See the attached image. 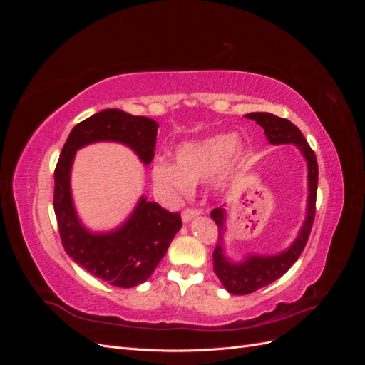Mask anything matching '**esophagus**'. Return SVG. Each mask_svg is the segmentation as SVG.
<instances>
[{
    "instance_id": "34e87169",
    "label": "esophagus",
    "mask_w": 365,
    "mask_h": 365,
    "mask_svg": "<svg viewBox=\"0 0 365 365\" xmlns=\"http://www.w3.org/2000/svg\"><path fill=\"white\" fill-rule=\"evenodd\" d=\"M197 215H201V210L193 208V207H187V208L182 210V215L181 216H182L184 222H189V220H192Z\"/></svg>"
}]
</instances>
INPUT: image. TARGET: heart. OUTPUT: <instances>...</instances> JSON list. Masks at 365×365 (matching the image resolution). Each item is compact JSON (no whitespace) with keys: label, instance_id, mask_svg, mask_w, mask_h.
I'll return each mask as SVG.
<instances>
[{"label":"heart","instance_id":"heart-1","mask_svg":"<svg viewBox=\"0 0 365 365\" xmlns=\"http://www.w3.org/2000/svg\"><path fill=\"white\" fill-rule=\"evenodd\" d=\"M237 146L235 134H220L201 141L185 143L175 153V165L163 158L153 161V189L168 201L185 195L190 187L217 173Z\"/></svg>","mask_w":365,"mask_h":365}]
</instances>
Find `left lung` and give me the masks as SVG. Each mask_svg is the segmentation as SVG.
<instances>
[{
    "label": "left lung",
    "instance_id": "left-lung-1",
    "mask_svg": "<svg viewBox=\"0 0 365 365\" xmlns=\"http://www.w3.org/2000/svg\"><path fill=\"white\" fill-rule=\"evenodd\" d=\"M256 121L259 126L263 128L264 135L272 145H283V143H294V145L303 152V155L307 160L309 165V200H307V216L303 224V228L298 235L297 240L292 247L280 252L279 256L271 257H262V256H251L244 263H230L224 257L222 244H220V237H222L224 230V210L215 208L210 216L216 222L219 239L213 251V271L219 277L220 283L224 288L235 294V295H245L257 291L263 286H268L269 283L280 279L282 275L288 271L292 264L300 257L303 252L309 235L314 225L315 219V204H317V185H318V163L315 152L309 146V143L303 137L302 130L298 129L292 121L277 117L269 113H251L244 115Z\"/></svg>",
    "mask_w": 365,
    "mask_h": 365
}]
</instances>
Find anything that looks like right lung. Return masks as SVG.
<instances>
[{
	"label": "right lung",
	"instance_id": "add662e5",
	"mask_svg": "<svg viewBox=\"0 0 365 365\" xmlns=\"http://www.w3.org/2000/svg\"><path fill=\"white\" fill-rule=\"evenodd\" d=\"M157 128L152 118L105 109L73 128L54 169L53 207L65 252L88 272L118 288H134L150 277L181 228V216L141 197L123 227L108 235L88 233L71 201V164L76 150L94 141L123 143L149 164L155 155Z\"/></svg>",
	"mask_w": 365,
	"mask_h": 365
}]
</instances>
